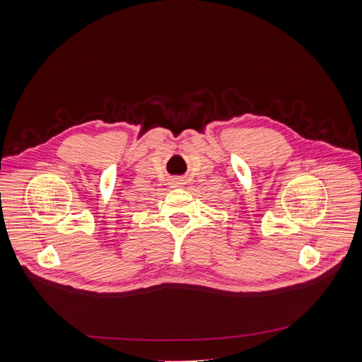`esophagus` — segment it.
Returning a JSON list of instances; mask_svg holds the SVG:
<instances>
[{
	"label": "esophagus",
	"mask_w": 362,
	"mask_h": 362,
	"mask_svg": "<svg viewBox=\"0 0 362 362\" xmlns=\"http://www.w3.org/2000/svg\"><path fill=\"white\" fill-rule=\"evenodd\" d=\"M173 185H175V186H182V185H183V180H182V179H176V180L173 182Z\"/></svg>",
	"instance_id": "esophagus-1"
}]
</instances>
